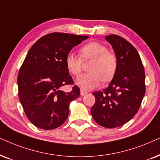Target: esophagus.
I'll list each match as a JSON object with an SVG mask.
<instances>
[{
    "label": "esophagus",
    "mask_w": 160,
    "mask_h": 160,
    "mask_svg": "<svg viewBox=\"0 0 160 160\" xmlns=\"http://www.w3.org/2000/svg\"><path fill=\"white\" fill-rule=\"evenodd\" d=\"M87 93H88L87 91H84V90H80V95L81 96H85V95H86Z\"/></svg>",
    "instance_id": "obj_1"
}]
</instances>
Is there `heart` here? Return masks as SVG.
Instances as JSON below:
<instances>
[{
	"label": "heart",
	"mask_w": 160,
	"mask_h": 160,
	"mask_svg": "<svg viewBox=\"0 0 160 160\" xmlns=\"http://www.w3.org/2000/svg\"><path fill=\"white\" fill-rule=\"evenodd\" d=\"M80 55L68 52L65 63L68 71L72 75L78 76L82 70V61L92 60L88 73L82 74L77 79V83L84 90H91L97 87L102 81L107 82L113 78L118 68V58L116 54L108 51L105 44L98 42H88L80 49Z\"/></svg>",
	"instance_id": "heart-1"
}]
</instances>
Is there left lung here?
Instances as JSON below:
<instances>
[{
    "label": "left lung",
    "instance_id": "left-lung-1",
    "mask_svg": "<svg viewBox=\"0 0 160 160\" xmlns=\"http://www.w3.org/2000/svg\"><path fill=\"white\" fill-rule=\"evenodd\" d=\"M118 58L116 73L109 86L96 91L91 113L96 122L106 128H115L135 116L146 93L145 71L140 55L132 44L118 35L105 37Z\"/></svg>",
    "mask_w": 160,
    "mask_h": 160
}]
</instances>
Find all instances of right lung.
Listing matches in <instances>:
<instances>
[{
	"instance_id": "right-lung-1",
	"label": "right lung",
	"mask_w": 160,
	"mask_h": 160,
	"mask_svg": "<svg viewBox=\"0 0 160 160\" xmlns=\"http://www.w3.org/2000/svg\"><path fill=\"white\" fill-rule=\"evenodd\" d=\"M88 36L51 33L38 39L30 49L18 77V96L25 113L34 126L50 130L62 125L69 105L79 97L77 86L70 92L61 88L74 82L65 63L66 55Z\"/></svg>"
}]
</instances>
